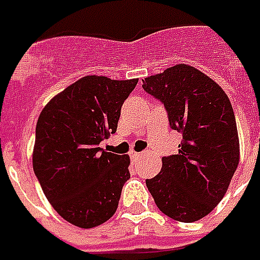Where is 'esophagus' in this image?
Returning <instances> with one entry per match:
<instances>
[{
	"instance_id": "esophagus-1",
	"label": "esophagus",
	"mask_w": 260,
	"mask_h": 260,
	"mask_svg": "<svg viewBox=\"0 0 260 260\" xmlns=\"http://www.w3.org/2000/svg\"><path fill=\"white\" fill-rule=\"evenodd\" d=\"M142 154H143V153L141 152H132L131 153V158H132V160H138V158L142 157Z\"/></svg>"
}]
</instances>
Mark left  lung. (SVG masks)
Listing matches in <instances>:
<instances>
[{
  "label": "left lung",
  "instance_id": "obj_1",
  "mask_svg": "<svg viewBox=\"0 0 260 260\" xmlns=\"http://www.w3.org/2000/svg\"><path fill=\"white\" fill-rule=\"evenodd\" d=\"M142 87L163 103L170 126L182 134L178 154L146 186L154 203L182 223L207 216L229 189L240 163L235 115L227 94L207 75L178 64L147 76Z\"/></svg>",
  "mask_w": 260,
  "mask_h": 260
}]
</instances>
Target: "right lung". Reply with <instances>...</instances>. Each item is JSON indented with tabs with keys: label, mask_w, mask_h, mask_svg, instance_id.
<instances>
[{
	"label": "right lung",
	"mask_w": 260,
	"mask_h": 260,
	"mask_svg": "<svg viewBox=\"0 0 260 260\" xmlns=\"http://www.w3.org/2000/svg\"><path fill=\"white\" fill-rule=\"evenodd\" d=\"M136 83L87 75L54 96L37 119L35 174L55 212L76 227H97L118 207L129 156L99 145L115 134Z\"/></svg>",
	"instance_id": "1"
}]
</instances>
